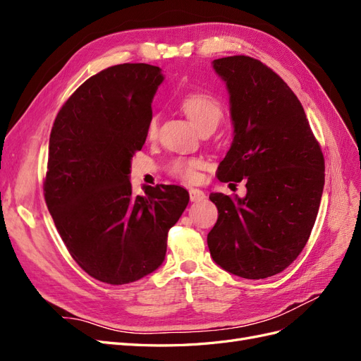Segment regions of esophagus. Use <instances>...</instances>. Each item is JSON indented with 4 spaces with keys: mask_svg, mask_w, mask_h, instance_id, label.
Instances as JSON below:
<instances>
[{
    "mask_svg": "<svg viewBox=\"0 0 361 361\" xmlns=\"http://www.w3.org/2000/svg\"><path fill=\"white\" fill-rule=\"evenodd\" d=\"M206 194L202 191V190H197V188H191L190 190V199L191 202H202L204 200Z\"/></svg>",
    "mask_w": 361,
    "mask_h": 361,
    "instance_id": "34e87169",
    "label": "esophagus"
}]
</instances>
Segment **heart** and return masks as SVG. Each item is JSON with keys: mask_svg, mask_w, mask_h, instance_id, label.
<instances>
[{"mask_svg": "<svg viewBox=\"0 0 361 361\" xmlns=\"http://www.w3.org/2000/svg\"><path fill=\"white\" fill-rule=\"evenodd\" d=\"M180 108L187 117L191 120V123L202 129L204 126L216 128V125L223 118V106L215 96L209 93H190L182 97ZM158 134V118L152 117L147 123V138L154 140ZM200 169V161L197 159H174L170 162L169 171L174 178L194 182L197 179V170Z\"/></svg>", "mask_w": 361, "mask_h": 361, "instance_id": "obj_1", "label": "heart"}]
</instances>
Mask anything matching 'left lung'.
<instances>
[{"label":"left lung","instance_id":"8db88e82","mask_svg":"<svg viewBox=\"0 0 361 361\" xmlns=\"http://www.w3.org/2000/svg\"><path fill=\"white\" fill-rule=\"evenodd\" d=\"M231 94L233 141L221 182H245L244 199L212 192L218 220L207 233L215 264L250 280L286 269L309 241L319 211L325 162L298 97L248 56L214 60Z\"/></svg>","mask_w":361,"mask_h":361}]
</instances>
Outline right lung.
Masks as SVG:
<instances>
[{
	"label": "right lung",
	"mask_w": 361,
	"mask_h": 361,
	"mask_svg": "<svg viewBox=\"0 0 361 361\" xmlns=\"http://www.w3.org/2000/svg\"><path fill=\"white\" fill-rule=\"evenodd\" d=\"M162 80L146 63L106 68L72 93L51 129L43 180L49 214L76 264L108 285L137 281L162 264L169 231L190 202L178 185L135 195L129 182Z\"/></svg>",
	"instance_id": "add662e5"
}]
</instances>
